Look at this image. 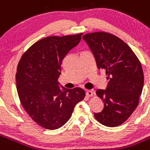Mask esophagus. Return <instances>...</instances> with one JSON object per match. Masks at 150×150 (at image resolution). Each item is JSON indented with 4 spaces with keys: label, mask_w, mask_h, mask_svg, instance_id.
<instances>
[{
    "label": "esophagus",
    "mask_w": 150,
    "mask_h": 150,
    "mask_svg": "<svg viewBox=\"0 0 150 150\" xmlns=\"http://www.w3.org/2000/svg\"><path fill=\"white\" fill-rule=\"evenodd\" d=\"M93 94H94V93H93V91H91V90L86 91V94L87 97H92V96H93Z\"/></svg>",
    "instance_id": "34e87169"
}]
</instances>
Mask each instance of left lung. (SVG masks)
<instances>
[{"label": "left lung", "instance_id": "left-lung-1", "mask_svg": "<svg viewBox=\"0 0 150 150\" xmlns=\"http://www.w3.org/2000/svg\"><path fill=\"white\" fill-rule=\"evenodd\" d=\"M82 38L94 54L98 69L104 70L108 79L105 90L96 91L104 108L94 117L105 126H120L139 103L144 79L141 62L131 48L112 34L91 33Z\"/></svg>", "mask_w": 150, "mask_h": 150}]
</instances>
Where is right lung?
<instances>
[{"instance_id": "right-lung-1", "label": "right lung", "mask_w": 150, "mask_h": 150, "mask_svg": "<svg viewBox=\"0 0 150 150\" xmlns=\"http://www.w3.org/2000/svg\"><path fill=\"white\" fill-rule=\"evenodd\" d=\"M82 35L42 38L23 54L18 64L16 87L21 103L32 120L47 129L65 124L86 96L80 88L61 89L58 82L62 60Z\"/></svg>"}]
</instances>
